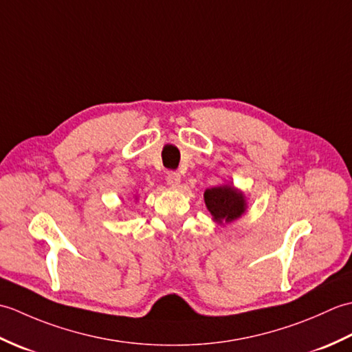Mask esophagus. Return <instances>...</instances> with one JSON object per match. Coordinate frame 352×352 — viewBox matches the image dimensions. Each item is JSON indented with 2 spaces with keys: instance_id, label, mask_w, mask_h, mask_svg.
I'll return each mask as SVG.
<instances>
[{
  "instance_id": "34e87169",
  "label": "esophagus",
  "mask_w": 352,
  "mask_h": 352,
  "mask_svg": "<svg viewBox=\"0 0 352 352\" xmlns=\"http://www.w3.org/2000/svg\"><path fill=\"white\" fill-rule=\"evenodd\" d=\"M166 180H168V184L170 186V188H174V189L180 188L182 177H180V174H177V172H169Z\"/></svg>"
}]
</instances>
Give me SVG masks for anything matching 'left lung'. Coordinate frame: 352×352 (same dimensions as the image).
<instances>
[{
  "label": "left lung",
  "instance_id": "obj_1",
  "mask_svg": "<svg viewBox=\"0 0 352 352\" xmlns=\"http://www.w3.org/2000/svg\"><path fill=\"white\" fill-rule=\"evenodd\" d=\"M204 203L212 214V221L218 226L234 222L248 210L245 193L233 183H223L207 189L204 192Z\"/></svg>",
  "mask_w": 352,
  "mask_h": 352
}]
</instances>
